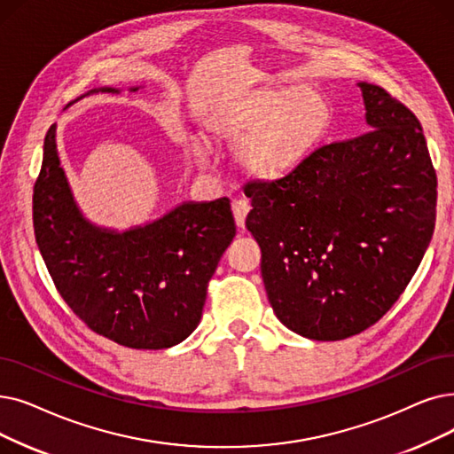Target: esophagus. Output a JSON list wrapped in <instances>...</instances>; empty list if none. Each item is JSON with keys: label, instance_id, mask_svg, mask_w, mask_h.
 I'll list each match as a JSON object with an SVG mask.
<instances>
[{"label": "esophagus", "instance_id": "34e87169", "mask_svg": "<svg viewBox=\"0 0 454 454\" xmlns=\"http://www.w3.org/2000/svg\"><path fill=\"white\" fill-rule=\"evenodd\" d=\"M231 211H233V219L238 228H245V219L250 211V206L247 200H233L231 202Z\"/></svg>", "mask_w": 454, "mask_h": 454}]
</instances>
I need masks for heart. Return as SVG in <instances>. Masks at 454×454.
Wrapping results in <instances>:
<instances>
[{"label": "heart", "mask_w": 454, "mask_h": 454, "mask_svg": "<svg viewBox=\"0 0 454 454\" xmlns=\"http://www.w3.org/2000/svg\"><path fill=\"white\" fill-rule=\"evenodd\" d=\"M330 124L325 98L309 89L269 87L250 94L223 118L221 133L231 141L248 139L241 167L255 178H280L319 143ZM204 160V152H196Z\"/></svg>", "instance_id": "obj_1"}]
</instances>
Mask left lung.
I'll return each instance as SVG.
<instances>
[{
	"instance_id": "obj_1",
	"label": "left lung",
	"mask_w": 454,
	"mask_h": 454,
	"mask_svg": "<svg viewBox=\"0 0 454 454\" xmlns=\"http://www.w3.org/2000/svg\"><path fill=\"white\" fill-rule=\"evenodd\" d=\"M358 87L369 131L319 146L278 180L243 187L269 302L315 341L380 321L436 224L438 180L418 116L379 85Z\"/></svg>"
}]
</instances>
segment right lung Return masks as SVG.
Instances as JSON below:
<instances>
[{
	"label": "right lung",
	"instance_id": "obj_1",
	"mask_svg": "<svg viewBox=\"0 0 454 454\" xmlns=\"http://www.w3.org/2000/svg\"><path fill=\"white\" fill-rule=\"evenodd\" d=\"M33 228L51 280L77 317L118 345L152 350L178 345L199 326L207 284L235 238L226 196L182 204L124 233L92 226L74 204L55 124L33 189Z\"/></svg>",
	"mask_w": 454,
	"mask_h": 454
}]
</instances>
